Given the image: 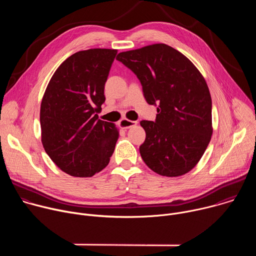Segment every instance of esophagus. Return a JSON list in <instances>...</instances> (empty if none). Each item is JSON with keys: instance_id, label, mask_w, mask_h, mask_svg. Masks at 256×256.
<instances>
[{"instance_id": "esophagus-1", "label": "esophagus", "mask_w": 256, "mask_h": 256, "mask_svg": "<svg viewBox=\"0 0 256 256\" xmlns=\"http://www.w3.org/2000/svg\"><path fill=\"white\" fill-rule=\"evenodd\" d=\"M120 126L122 128H132V126H136V122H134V120H128V118H122V120H120Z\"/></svg>"}]
</instances>
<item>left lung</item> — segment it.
<instances>
[{
  "label": "left lung",
  "instance_id": "obj_1",
  "mask_svg": "<svg viewBox=\"0 0 256 256\" xmlns=\"http://www.w3.org/2000/svg\"><path fill=\"white\" fill-rule=\"evenodd\" d=\"M142 86L146 101L157 106L155 122L142 120V159L167 177L190 172L202 157L212 134V98L196 66L165 44L120 52Z\"/></svg>",
  "mask_w": 256,
  "mask_h": 256
}]
</instances>
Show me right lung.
<instances>
[{
    "instance_id": "obj_1",
    "label": "right lung",
    "mask_w": 256,
    "mask_h": 256,
    "mask_svg": "<svg viewBox=\"0 0 256 256\" xmlns=\"http://www.w3.org/2000/svg\"><path fill=\"white\" fill-rule=\"evenodd\" d=\"M116 50L91 48L68 56L52 75L40 105L42 142L52 162L75 177H91L114 154L120 132L98 120Z\"/></svg>"
}]
</instances>
